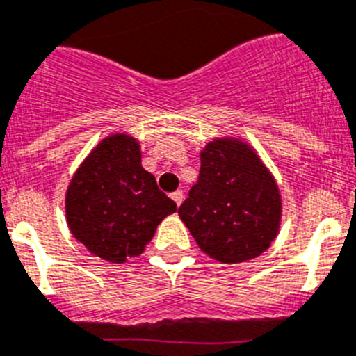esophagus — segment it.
I'll list each match as a JSON object with an SVG mask.
<instances>
[{
    "label": "esophagus",
    "instance_id": "34e87169",
    "mask_svg": "<svg viewBox=\"0 0 356 356\" xmlns=\"http://www.w3.org/2000/svg\"><path fill=\"white\" fill-rule=\"evenodd\" d=\"M172 199H174V202L177 204V206H181L182 199H184V195H182L181 190H177V191H174V193H172Z\"/></svg>",
    "mask_w": 356,
    "mask_h": 356
}]
</instances>
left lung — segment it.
Instances as JSON below:
<instances>
[{"label": "left lung", "instance_id": "left-lung-1", "mask_svg": "<svg viewBox=\"0 0 356 356\" xmlns=\"http://www.w3.org/2000/svg\"><path fill=\"white\" fill-rule=\"evenodd\" d=\"M283 202L277 182L251 145L224 136L200 150V174L179 216L197 245L220 264L258 258L276 240Z\"/></svg>", "mask_w": 356, "mask_h": 356}]
</instances>
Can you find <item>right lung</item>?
Instances as JSON below:
<instances>
[{
    "instance_id": "obj_1",
    "label": "right lung",
    "mask_w": 356,
    "mask_h": 356,
    "mask_svg": "<svg viewBox=\"0 0 356 356\" xmlns=\"http://www.w3.org/2000/svg\"><path fill=\"white\" fill-rule=\"evenodd\" d=\"M64 209L71 234L92 256L125 264L145 251L177 204L141 166L140 141L113 132L80 163L67 184Z\"/></svg>"
}]
</instances>
